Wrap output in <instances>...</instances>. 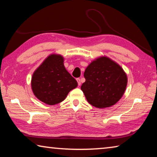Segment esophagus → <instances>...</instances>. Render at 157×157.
Returning a JSON list of instances; mask_svg holds the SVG:
<instances>
[{
	"instance_id": "obj_1",
	"label": "esophagus",
	"mask_w": 157,
	"mask_h": 157,
	"mask_svg": "<svg viewBox=\"0 0 157 157\" xmlns=\"http://www.w3.org/2000/svg\"><path fill=\"white\" fill-rule=\"evenodd\" d=\"M76 80H77V82H78V84L79 86H80V85H81V80H80V79H79V78H77Z\"/></svg>"
}]
</instances>
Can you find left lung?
I'll return each mask as SVG.
<instances>
[{"label":"left lung","mask_w":157,"mask_h":157,"mask_svg":"<svg viewBox=\"0 0 157 157\" xmlns=\"http://www.w3.org/2000/svg\"><path fill=\"white\" fill-rule=\"evenodd\" d=\"M86 81L82 91L89 104L97 108H106L116 104L123 96L127 84L123 69L107 57L91 62L84 71Z\"/></svg>","instance_id":"obj_1"}]
</instances>
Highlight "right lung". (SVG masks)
Segmentation results:
<instances>
[{
	"label": "right lung",
	"mask_w": 157,
	"mask_h": 157,
	"mask_svg": "<svg viewBox=\"0 0 157 157\" xmlns=\"http://www.w3.org/2000/svg\"><path fill=\"white\" fill-rule=\"evenodd\" d=\"M31 86L39 100L54 105L62 102L68 93L78 86V82L66 71L62 55L52 54L34 72Z\"/></svg>",
	"instance_id": "right-lung-1"
}]
</instances>
